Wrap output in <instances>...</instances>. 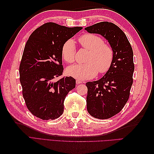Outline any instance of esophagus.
I'll use <instances>...</instances> for the list:
<instances>
[{
	"instance_id": "obj_1",
	"label": "esophagus",
	"mask_w": 154,
	"mask_h": 154,
	"mask_svg": "<svg viewBox=\"0 0 154 154\" xmlns=\"http://www.w3.org/2000/svg\"><path fill=\"white\" fill-rule=\"evenodd\" d=\"M82 82H83V81H81L80 80H78V79L76 81V83L77 84H81V83H82Z\"/></svg>"
}]
</instances>
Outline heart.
<instances>
[{"instance_id": "b5f03b06", "label": "heart", "mask_w": 154, "mask_h": 154, "mask_svg": "<svg viewBox=\"0 0 154 154\" xmlns=\"http://www.w3.org/2000/svg\"><path fill=\"white\" fill-rule=\"evenodd\" d=\"M82 46L89 50L87 63L75 64L68 67L66 73L78 80H86L95 77L98 71L106 73L112 63L114 52L110 45L104 44L102 38L92 34H85L79 38ZM75 45L73 40H68L61 49L62 57L67 63H73L75 58Z\"/></svg>"}]
</instances>
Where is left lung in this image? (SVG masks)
<instances>
[{
	"instance_id": "8db88e82",
	"label": "left lung",
	"mask_w": 154,
	"mask_h": 154,
	"mask_svg": "<svg viewBox=\"0 0 154 154\" xmlns=\"http://www.w3.org/2000/svg\"><path fill=\"white\" fill-rule=\"evenodd\" d=\"M102 35L112 48V65L98 81L87 82V108L91 116L107 119L116 115L127 103L133 83V51L126 35L113 23L102 22L85 28Z\"/></svg>"
}]
</instances>
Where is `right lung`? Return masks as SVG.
Masks as SVG:
<instances>
[{
    "instance_id": "1",
    "label": "right lung",
    "mask_w": 154,
    "mask_h": 154,
    "mask_svg": "<svg viewBox=\"0 0 154 154\" xmlns=\"http://www.w3.org/2000/svg\"><path fill=\"white\" fill-rule=\"evenodd\" d=\"M82 27L68 28L48 22L29 37L19 68L20 81L26 104L42 120H54L63 112L67 94L75 87V79L62 75V46Z\"/></svg>"
}]
</instances>
